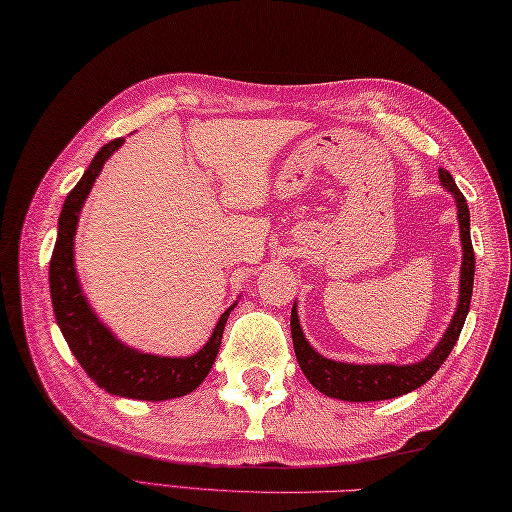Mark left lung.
Listing matches in <instances>:
<instances>
[{"instance_id": "1", "label": "left lung", "mask_w": 512, "mask_h": 512, "mask_svg": "<svg viewBox=\"0 0 512 512\" xmlns=\"http://www.w3.org/2000/svg\"><path fill=\"white\" fill-rule=\"evenodd\" d=\"M440 185L448 194H453L457 205V221H460V241H462V267H460V298L453 314L451 325L444 331L442 340L435 344V349L420 362L413 364H353L338 362L325 358L311 347L309 340L302 333L298 320V305L291 307V340L302 373L314 387L325 393L327 398L342 402H380L400 398L404 393H411L424 382H429L435 371L442 367L448 353L453 351L457 338H460L464 320L468 316L473 296V278H475V254L471 243V214L464 194L457 190L453 176L446 170H440Z\"/></svg>"}]
</instances>
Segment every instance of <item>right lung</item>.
I'll list each match as a JSON object with an SVG mask.
<instances>
[{
    "label": "right lung",
    "mask_w": 512,
    "mask_h": 512,
    "mask_svg": "<svg viewBox=\"0 0 512 512\" xmlns=\"http://www.w3.org/2000/svg\"><path fill=\"white\" fill-rule=\"evenodd\" d=\"M123 141L125 139H114L103 145L88 165V170L83 172L79 183L66 196L64 210L59 214L57 243L50 258V298L57 325L64 333L72 356L79 360L83 371L103 391L130 400L163 402L192 393L207 378L218 356V349H221L229 311L236 307V302L218 318L205 347L185 358L154 356V353H143L128 347L99 320L86 294H83L77 276L75 234L81 207L86 203L99 172L103 170V163L121 148Z\"/></svg>",
    "instance_id": "obj_1"
}]
</instances>
